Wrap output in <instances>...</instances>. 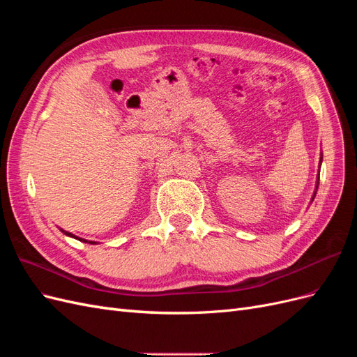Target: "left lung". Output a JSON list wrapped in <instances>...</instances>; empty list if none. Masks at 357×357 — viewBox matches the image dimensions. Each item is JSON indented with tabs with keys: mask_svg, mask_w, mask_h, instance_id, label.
Here are the masks:
<instances>
[{
	"mask_svg": "<svg viewBox=\"0 0 357 357\" xmlns=\"http://www.w3.org/2000/svg\"><path fill=\"white\" fill-rule=\"evenodd\" d=\"M320 164H321V159H320ZM317 188H319V176H317V186H316V190H317ZM314 197H316V192H314V195H312V199H314Z\"/></svg>",
	"mask_w": 357,
	"mask_h": 357,
	"instance_id": "left-lung-1",
	"label": "left lung"
}]
</instances>
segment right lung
<instances>
[{
	"instance_id": "1",
	"label": "right lung",
	"mask_w": 357,
	"mask_h": 357,
	"mask_svg": "<svg viewBox=\"0 0 357 357\" xmlns=\"http://www.w3.org/2000/svg\"><path fill=\"white\" fill-rule=\"evenodd\" d=\"M62 231V229H61ZM63 234L66 235H68V236H73V238H77V240H80V241H83V243H89V244H96L95 241H86V240H83V238H79V236H75V235H73V234H70V232H66V231H62Z\"/></svg>"
}]
</instances>
